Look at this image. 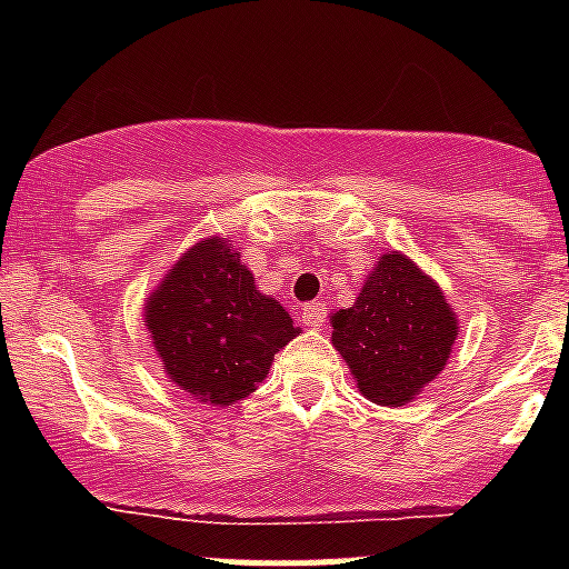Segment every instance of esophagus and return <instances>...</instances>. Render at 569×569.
Masks as SVG:
<instances>
[{
    "mask_svg": "<svg viewBox=\"0 0 569 569\" xmlns=\"http://www.w3.org/2000/svg\"><path fill=\"white\" fill-rule=\"evenodd\" d=\"M302 325L319 330V327L325 325V306H321V302H308V306H302Z\"/></svg>",
    "mask_w": 569,
    "mask_h": 569,
    "instance_id": "esophagus-1",
    "label": "esophagus"
}]
</instances>
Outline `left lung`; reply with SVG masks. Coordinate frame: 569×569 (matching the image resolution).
Wrapping results in <instances>:
<instances>
[{"mask_svg":"<svg viewBox=\"0 0 569 569\" xmlns=\"http://www.w3.org/2000/svg\"><path fill=\"white\" fill-rule=\"evenodd\" d=\"M332 347L358 391L382 407H405L446 369L460 319L438 280L410 256L382 252L352 308L330 313Z\"/></svg>","mask_w":569,"mask_h":569,"instance_id":"obj_1","label":"left lung"}]
</instances>
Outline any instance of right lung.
<instances>
[{"label": "right lung", "mask_w": 569, "mask_h": 569, "mask_svg": "<svg viewBox=\"0 0 569 569\" xmlns=\"http://www.w3.org/2000/svg\"><path fill=\"white\" fill-rule=\"evenodd\" d=\"M142 311L168 380L211 407L250 396L274 355L300 336L289 311L256 289L231 237L183 250Z\"/></svg>", "instance_id": "add662e5"}]
</instances>
